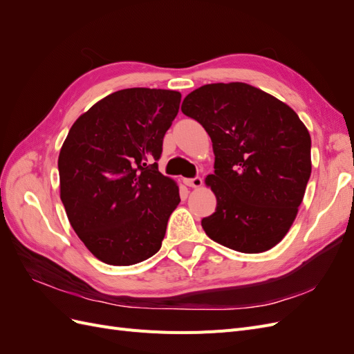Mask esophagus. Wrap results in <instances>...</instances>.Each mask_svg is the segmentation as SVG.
<instances>
[{
	"label": "esophagus",
	"mask_w": 354,
	"mask_h": 354,
	"mask_svg": "<svg viewBox=\"0 0 354 354\" xmlns=\"http://www.w3.org/2000/svg\"><path fill=\"white\" fill-rule=\"evenodd\" d=\"M183 183L189 187H201L202 186V178L201 177H195V178H183Z\"/></svg>",
	"instance_id": "1"
}]
</instances>
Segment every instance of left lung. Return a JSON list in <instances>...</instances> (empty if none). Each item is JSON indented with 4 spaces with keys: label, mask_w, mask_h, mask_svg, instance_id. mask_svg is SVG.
I'll return each mask as SVG.
<instances>
[{
    "label": "left lung",
    "mask_w": 354,
    "mask_h": 354,
    "mask_svg": "<svg viewBox=\"0 0 354 354\" xmlns=\"http://www.w3.org/2000/svg\"><path fill=\"white\" fill-rule=\"evenodd\" d=\"M181 112L212 142L214 174L205 185L216 212L202 220L214 242L245 254L279 243L298 214L312 174V138L294 109L245 82L207 84L189 93Z\"/></svg>",
    "instance_id": "obj_1"
}]
</instances>
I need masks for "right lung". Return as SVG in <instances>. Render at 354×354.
<instances>
[{"mask_svg": "<svg viewBox=\"0 0 354 354\" xmlns=\"http://www.w3.org/2000/svg\"><path fill=\"white\" fill-rule=\"evenodd\" d=\"M181 94L125 88L99 100L71 127L59 153L60 199L87 250L111 266L151 259L180 203L156 160Z\"/></svg>", "mask_w": 354, "mask_h": 354, "instance_id": "obj_1", "label": "right lung"}]
</instances>
